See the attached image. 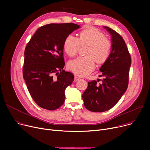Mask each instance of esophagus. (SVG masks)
<instances>
[{"mask_svg": "<svg viewBox=\"0 0 150 150\" xmlns=\"http://www.w3.org/2000/svg\"><path fill=\"white\" fill-rule=\"evenodd\" d=\"M80 78H78V76H75V78H74V80L75 81H78V80H79Z\"/></svg>", "mask_w": 150, "mask_h": 150, "instance_id": "34e87169", "label": "esophagus"}]
</instances>
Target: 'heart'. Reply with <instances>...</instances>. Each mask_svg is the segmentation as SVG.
<instances>
[{"instance_id":"heart-1","label":"heart","mask_w":150,"mask_h":150,"mask_svg":"<svg viewBox=\"0 0 150 150\" xmlns=\"http://www.w3.org/2000/svg\"><path fill=\"white\" fill-rule=\"evenodd\" d=\"M80 45H88L86 54L87 57H78L68 62L67 67L75 75L84 76L95 69V60L98 64H103L109 58L112 43L105 35L96 28L82 30L79 38L69 35L64 42V50L70 57L76 54Z\"/></svg>"}]
</instances>
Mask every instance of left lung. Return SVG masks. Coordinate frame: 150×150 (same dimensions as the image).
<instances>
[{"label": "left lung", "mask_w": 150, "mask_h": 150, "mask_svg": "<svg viewBox=\"0 0 150 150\" xmlns=\"http://www.w3.org/2000/svg\"><path fill=\"white\" fill-rule=\"evenodd\" d=\"M104 27L111 35L112 43L109 58L100 69L99 76L105 78L101 84L96 80L88 82L83 93L85 108L96 112L108 111L119 101L128 88L131 64V55L123 38L111 28Z\"/></svg>", "instance_id": "obj_1"}]
</instances>
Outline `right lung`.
I'll return each mask as SVG.
<instances>
[{"label": "right lung", "instance_id": "right-lung-1", "mask_svg": "<svg viewBox=\"0 0 150 150\" xmlns=\"http://www.w3.org/2000/svg\"><path fill=\"white\" fill-rule=\"evenodd\" d=\"M79 28L74 23L47 24L37 30L26 45L23 77L31 97L42 108L53 111L64 103L65 89L74 80L72 73L63 70L64 42Z\"/></svg>", "mask_w": 150, "mask_h": 150}]
</instances>
